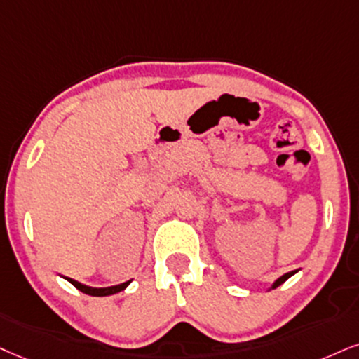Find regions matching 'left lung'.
<instances>
[{
  "label": "left lung",
  "mask_w": 359,
  "mask_h": 359,
  "mask_svg": "<svg viewBox=\"0 0 359 359\" xmlns=\"http://www.w3.org/2000/svg\"><path fill=\"white\" fill-rule=\"evenodd\" d=\"M296 271H290V273H286V274H283V276L281 278H278V280L276 281H274V285H273V287H278V286H280V285H283V283H285L286 280H287V278H290V276H293V274H294Z\"/></svg>",
  "instance_id": "1"
}]
</instances>
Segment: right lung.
Wrapping results in <instances>:
<instances>
[{
	"label": "right lung",
	"mask_w": 359,
	"mask_h": 359,
	"mask_svg": "<svg viewBox=\"0 0 359 359\" xmlns=\"http://www.w3.org/2000/svg\"><path fill=\"white\" fill-rule=\"evenodd\" d=\"M66 280H68L69 283H72V285H73L74 287H78L79 291H83V293H85V294H90V296H109V294L119 293V291H123L128 285H130V281H126V283H121V285H116V286H108V287H91V286H85V285H81V283L74 281V280H72V278H66Z\"/></svg>",
	"instance_id": "add662e5"
}]
</instances>
